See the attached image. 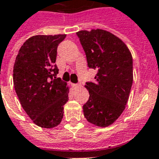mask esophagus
Segmentation results:
<instances>
[{"instance_id": "esophagus-1", "label": "esophagus", "mask_w": 159, "mask_h": 159, "mask_svg": "<svg viewBox=\"0 0 159 159\" xmlns=\"http://www.w3.org/2000/svg\"><path fill=\"white\" fill-rule=\"evenodd\" d=\"M73 88H77V87H79V85L78 84H73Z\"/></svg>"}]
</instances>
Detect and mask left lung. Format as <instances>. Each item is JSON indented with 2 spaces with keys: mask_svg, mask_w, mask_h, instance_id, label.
<instances>
[{
  "mask_svg": "<svg viewBox=\"0 0 159 159\" xmlns=\"http://www.w3.org/2000/svg\"><path fill=\"white\" fill-rule=\"evenodd\" d=\"M87 65L96 69L94 82H86L90 97L83 105L89 122L100 127L113 124L126 108L133 82V61L128 47L102 29L77 33Z\"/></svg>",
  "mask_w": 159,
  "mask_h": 159,
  "instance_id": "1",
  "label": "left lung"
}]
</instances>
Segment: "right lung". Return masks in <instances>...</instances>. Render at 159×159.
I'll return each instance as SVG.
<instances>
[{"mask_svg": "<svg viewBox=\"0 0 159 159\" xmlns=\"http://www.w3.org/2000/svg\"><path fill=\"white\" fill-rule=\"evenodd\" d=\"M65 34L37 35L28 38L16 56L13 81L23 109L35 124L53 128L61 122L69 88L55 64Z\"/></svg>", "mask_w": 159, "mask_h": 159, "instance_id": "1", "label": "right lung"}]
</instances>
